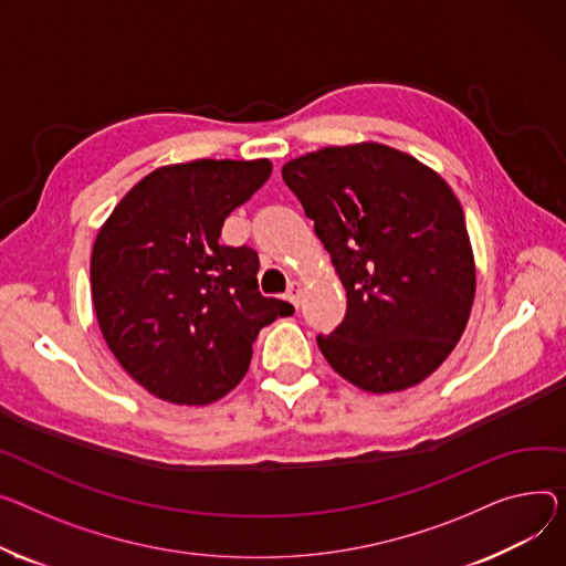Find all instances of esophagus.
<instances>
[{"label": "esophagus", "instance_id": "34e87169", "mask_svg": "<svg viewBox=\"0 0 566 566\" xmlns=\"http://www.w3.org/2000/svg\"><path fill=\"white\" fill-rule=\"evenodd\" d=\"M303 293H305V286H303V284H300V282H291L289 293H286L289 303H291L293 307H300V300H303Z\"/></svg>", "mask_w": 566, "mask_h": 566}]
</instances>
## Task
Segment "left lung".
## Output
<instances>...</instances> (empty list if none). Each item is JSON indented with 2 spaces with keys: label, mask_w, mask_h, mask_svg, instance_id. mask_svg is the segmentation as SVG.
Listing matches in <instances>:
<instances>
[{
  "label": "left lung",
  "mask_w": 566,
  "mask_h": 566,
  "mask_svg": "<svg viewBox=\"0 0 566 566\" xmlns=\"http://www.w3.org/2000/svg\"><path fill=\"white\" fill-rule=\"evenodd\" d=\"M332 256L348 310L318 348L370 394L423 382L464 334L475 261L441 175L382 143L323 147L282 168Z\"/></svg>",
  "instance_id": "obj_1"
}]
</instances>
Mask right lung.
<instances>
[{
	"mask_svg": "<svg viewBox=\"0 0 566 566\" xmlns=\"http://www.w3.org/2000/svg\"><path fill=\"white\" fill-rule=\"evenodd\" d=\"M273 172L269 159H198L145 175L99 228L91 293L104 342L149 394L209 405L248 373L261 327L293 307L263 297L252 248L222 222Z\"/></svg>",
	"mask_w": 566,
	"mask_h": 566,
	"instance_id": "obj_1",
	"label": "right lung"
}]
</instances>
